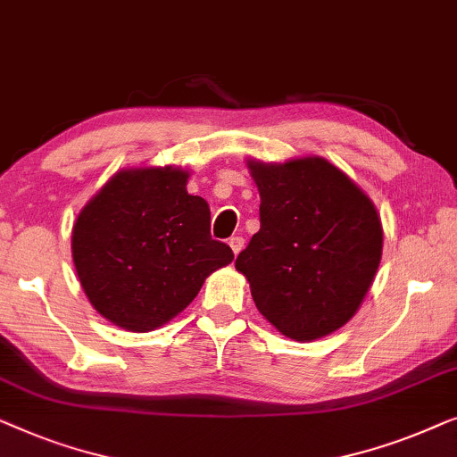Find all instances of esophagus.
<instances>
[{
	"mask_svg": "<svg viewBox=\"0 0 457 457\" xmlns=\"http://www.w3.org/2000/svg\"><path fill=\"white\" fill-rule=\"evenodd\" d=\"M229 246H231V250H234V254H237L244 248V237L242 236H231L229 237Z\"/></svg>",
	"mask_w": 457,
	"mask_h": 457,
	"instance_id": "1",
	"label": "esophagus"
}]
</instances>
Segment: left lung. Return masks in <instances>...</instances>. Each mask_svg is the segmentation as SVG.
Wrapping results in <instances>:
<instances>
[{
	"label": "left lung",
	"mask_w": 457,
	"mask_h": 457,
	"mask_svg": "<svg viewBox=\"0 0 457 457\" xmlns=\"http://www.w3.org/2000/svg\"><path fill=\"white\" fill-rule=\"evenodd\" d=\"M261 229L237 254L259 312L286 337L311 342L348 323L381 262L375 204L336 165L306 157L250 163Z\"/></svg>",
	"instance_id": "obj_1"
}]
</instances>
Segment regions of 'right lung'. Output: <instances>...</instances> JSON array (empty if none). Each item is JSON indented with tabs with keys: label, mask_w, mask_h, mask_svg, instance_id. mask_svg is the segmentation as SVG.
Returning <instances> with one entry per match:
<instances>
[{
	"label": "right lung",
	"mask_w": 457,
	"mask_h": 457,
	"mask_svg": "<svg viewBox=\"0 0 457 457\" xmlns=\"http://www.w3.org/2000/svg\"><path fill=\"white\" fill-rule=\"evenodd\" d=\"M188 173L120 171L82 209L72 254L95 311L128 331H153L182 312L215 269L234 261L211 237V211L186 192Z\"/></svg>",
	"instance_id": "right-lung-1"
}]
</instances>
